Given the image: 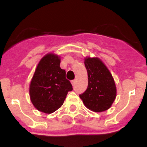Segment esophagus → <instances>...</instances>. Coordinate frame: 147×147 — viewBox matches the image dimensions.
<instances>
[{
  "label": "esophagus",
  "instance_id": "esophagus-1",
  "mask_svg": "<svg viewBox=\"0 0 147 147\" xmlns=\"http://www.w3.org/2000/svg\"><path fill=\"white\" fill-rule=\"evenodd\" d=\"M75 83H76V80H72L71 81V84H72V85L73 86L75 85Z\"/></svg>",
  "mask_w": 147,
  "mask_h": 147
}]
</instances>
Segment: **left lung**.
<instances>
[{
    "label": "left lung",
    "mask_w": 147,
    "mask_h": 147,
    "mask_svg": "<svg viewBox=\"0 0 147 147\" xmlns=\"http://www.w3.org/2000/svg\"><path fill=\"white\" fill-rule=\"evenodd\" d=\"M88 84L79 95L84 105L95 112H102L111 107L116 97V87L110 71L98 58H86Z\"/></svg>",
    "instance_id": "obj_1"
}]
</instances>
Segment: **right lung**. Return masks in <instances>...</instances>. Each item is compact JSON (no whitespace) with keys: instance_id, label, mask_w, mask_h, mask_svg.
<instances>
[{"instance_id":"1","label":"right lung","mask_w":147,"mask_h":147,"mask_svg":"<svg viewBox=\"0 0 147 147\" xmlns=\"http://www.w3.org/2000/svg\"><path fill=\"white\" fill-rule=\"evenodd\" d=\"M72 90L65 71L60 68V59L54 54L43 57L37 65L30 86V99L37 110L52 113L63 105Z\"/></svg>"}]
</instances>
